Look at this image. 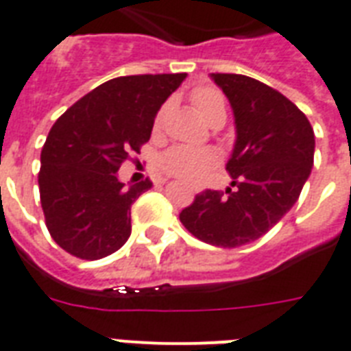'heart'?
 <instances>
[{
    "label": "heart",
    "instance_id": "obj_1",
    "mask_svg": "<svg viewBox=\"0 0 351 351\" xmlns=\"http://www.w3.org/2000/svg\"><path fill=\"white\" fill-rule=\"evenodd\" d=\"M191 106L199 115L208 124H214L217 121H225L227 110H225V98L214 87H197L189 95ZM167 106H162L156 111L152 128L154 132H160L163 126ZM219 162L217 152L212 149H188V147H175L169 149L160 160V167L165 175L176 176L188 184L202 182L206 176L214 171V167Z\"/></svg>",
    "mask_w": 351,
    "mask_h": 351
}]
</instances>
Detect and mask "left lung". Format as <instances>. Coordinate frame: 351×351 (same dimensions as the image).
Wrapping results in <instances>:
<instances>
[{"label": "left lung", "mask_w": 351, "mask_h": 351, "mask_svg": "<svg viewBox=\"0 0 351 351\" xmlns=\"http://www.w3.org/2000/svg\"><path fill=\"white\" fill-rule=\"evenodd\" d=\"M212 77L234 111L238 137L227 163L232 188L204 189L180 221L210 245L240 247L294 206L313 167L314 132L305 113L266 83L241 74Z\"/></svg>", "instance_id": "obj_1"}]
</instances>
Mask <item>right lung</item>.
Segmentation results:
<instances>
[{
	"mask_svg": "<svg viewBox=\"0 0 351 351\" xmlns=\"http://www.w3.org/2000/svg\"><path fill=\"white\" fill-rule=\"evenodd\" d=\"M180 74L121 76L98 85L51 126L40 152L38 189L46 227L82 261L115 253L132 232L130 208L152 182L126 188L117 171L150 139L156 111Z\"/></svg>",
	"mask_w": 351,
	"mask_h": 351,
	"instance_id": "add662e5",
	"label": "right lung"
}]
</instances>
